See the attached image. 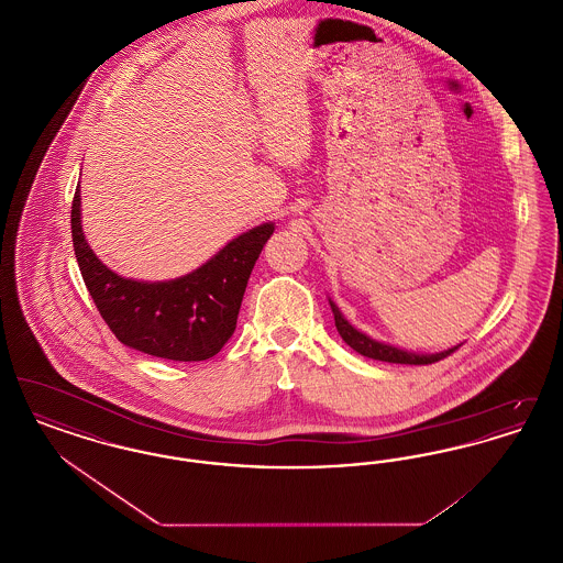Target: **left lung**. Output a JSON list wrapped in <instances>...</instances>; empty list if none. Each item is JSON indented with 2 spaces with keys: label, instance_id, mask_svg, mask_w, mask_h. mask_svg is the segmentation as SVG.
Wrapping results in <instances>:
<instances>
[{
  "label": "left lung",
  "instance_id": "8db88e82",
  "mask_svg": "<svg viewBox=\"0 0 563 563\" xmlns=\"http://www.w3.org/2000/svg\"><path fill=\"white\" fill-rule=\"evenodd\" d=\"M331 310H333V317H335V327L342 335V340L349 344L350 349L356 350L358 354L367 356V358H375V361H384V363H401V365H430V363H437L445 356H450L455 349L445 350V352H439V354H416V352H405L401 349H395V346H388V344H382V342H375L372 338H367L365 333L356 331L352 324H350L342 312L338 310V306L331 301Z\"/></svg>",
  "mask_w": 563,
  "mask_h": 563
}]
</instances>
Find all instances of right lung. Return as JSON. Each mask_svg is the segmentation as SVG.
<instances>
[{
  "label": "right lung",
  "mask_w": 563,
  "mask_h": 563,
  "mask_svg": "<svg viewBox=\"0 0 563 563\" xmlns=\"http://www.w3.org/2000/svg\"><path fill=\"white\" fill-rule=\"evenodd\" d=\"M272 232L274 223L257 225L188 276L143 283L99 262L81 232L80 188L71 202L74 251L99 314L122 344L170 361H207L232 338L249 276Z\"/></svg>",
  "instance_id": "right-lung-1"
}]
</instances>
